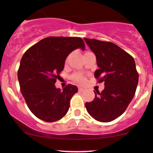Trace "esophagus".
Segmentation results:
<instances>
[{"instance_id":"esophagus-1","label":"esophagus","mask_w":153,"mask_h":153,"mask_svg":"<svg viewBox=\"0 0 153 153\" xmlns=\"http://www.w3.org/2000/svg\"><path fill=\"white\" fill-rule=\"evenodd\" d=\"M78 91H79V92H84V88H81V87H79V88H78Z\"/></svg>"}]
</instances>
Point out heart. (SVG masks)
Wrapping results in <instances>:
<instances>
[{"instance_id":"b5f03b06","label":"heart","mask_w":153,"mask_h":153,"mask_svg":"<svg viewBox=\"0 0 153 153\" xmlns=\"http://www.w3.org/2000/svg\"><path fill=\"white\" fill-rule=\"evenodd\" d=\"M72 78H73L76 82L79 83V84H84V83L85 82V78H84V76H83L82 75H81V74H74V75H72Z\"/></svg>"}]
</instances>
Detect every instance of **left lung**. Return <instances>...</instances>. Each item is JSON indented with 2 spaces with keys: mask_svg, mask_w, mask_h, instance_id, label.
Returning a JSON list of instances; mask_svg holds the SVG:
<instances>
[{
  "mask_svg": "<svg viewBox=\"0 0 153 153\" xmlns=\"http://www.w3.org/2000/svg\"><path fill=\"white\" fill-rule=\"evenodd\" d=\"M95 54L99 69L94 76L99 83L105 82L102 93H95V99L86 102L90 116L97 121L108 123L122 115L132 100L138 73L134 60L118 45L110 42L84 38Z\"/></svg>",
  "mask_w": 153,
  "mask_h": 153,
  "instance_id": "8db88e82",
  "label": "left lung"
}]
</instances>
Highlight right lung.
<instances>
[{
	"instance_id": "add662e5",
	"label": "right lung",
	"mask_w": 153,
	"mask_h": 153,
	"mask_svg": "<svg viewBox=\"0 0 153 153\" xmlns=\"http://www.w3.org/2000/svg\"><path fill=\"white\" fill-rule=\"evenodd\" d=\"M77 48L85 49L80 37L50 36L31 46L22 56L18 71L20 90L29 109L39 119L55 122L69 111L78 87L68 84L62 90L54 84L66 57Z\"/></svg>"
}]
</instances>
